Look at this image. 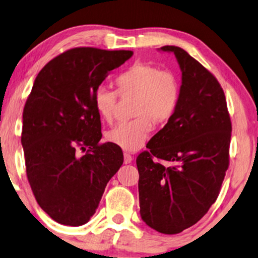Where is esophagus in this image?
Segmentation results:
<instances>
[{"label": "esophagus", "mask_w": 258, "mask_h": 258, "mask_svg": "<svg viewBox=\"0 0 258 258\" xmlns=\"http://www.w3.org/2000/svg\"><path fill=\"white\" fill-rule=\"evenodd\" d=\"M132 160H133V157L131 156V154L127 153V152L123 153V161H125V164H130Z\"/></svg>", "instance_id": "1"}]
</instances>
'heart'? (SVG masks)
<instances>
[{"mask_svg": "<svg viewBox=\"0 0 258 258\" xmlns=\"http://www.w3.org/2000/svg\"><path fill=\"white\" fill-rule=\"evenodd\" d=\"M122 97H135L136 119L120 122L106 133L109 143L126 151L143 147L153 130V121L164 123L172 118L179 102V84L170 72L145 62H136L115 79ZM118 93L100 86L95 89L93 102L98 115L109 122L113 119Z\"/></svg>", "mask_w": 258, "mask_h": 258, "instance_id": "heart-1", "label": "heart"}]
</instances>
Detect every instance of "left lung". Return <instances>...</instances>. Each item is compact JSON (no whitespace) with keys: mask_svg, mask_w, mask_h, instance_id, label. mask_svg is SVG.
Segmentation results:
<instances>
[{"mask_svg":"<svg viewBox=\"0 0 258 258\" xmlns=\"http://www.w3.org/2000/svg\"><path fill=\"white\" fill-rule=\"evenodd\" d=\"M159 50L174 54L179 64V102L137 158L139 204L150 228L173 235L196 224L217 199L229 167L231 120L224 92L207 68L179 47Z\"/></svg>","mask_w":258,"mask_h":258,"instance_id":"left-lung-1","label":"left lung"}]
</instances>
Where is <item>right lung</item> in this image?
I'll return each mask as SVG.
<instances>
[{"instance_id": "1", "label": "right lung", "mask_w": 258, "mask_h": 258, "mask_svg": "<svg viewBox=\"0 0 258 258\" xmlns=\"http://www.w3.org/2000/svg\"><path fill=\"white\" fill-rule=\"evenodd\" d=\"M132 50L73 48L50 60L34 81L23 108L21 143L37 204L55 222L85 224L123 163L119 146L99 144L94 92ZM79 147L86 153L78 156Z\"/></svg>"}]
</instances>
